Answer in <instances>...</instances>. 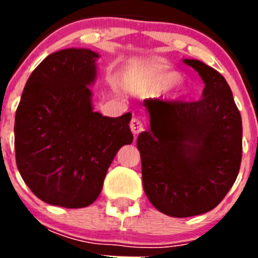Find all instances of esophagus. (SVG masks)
I'll return each mask as SVG.
<instances>
[{
	"label": "esophagus",
	"mask_w": 258,
	"mask_h": 258,
	"mask_svg": "<svg viewBox=\"0 0 258 258\" xmlns=\"http://www.w3.org/2000/svg\"><path fill=\"white\" fill-rule=\"evenodd\" d=\"M129 126H131V131L132 133L136 136V134H140L142 133L143 131H145V121H143L142 118L140 117H133L131 120V124H129Z\"/></svg>",
	"instance_id": "34e87169"
}]
</instances>
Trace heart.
I'll return each instance as SVG.
<instances>
[{"label":"heart","instance_id":"obj_1","mask_svg":"<svg viewBox=\"0 0 258 258\" xmlns=\"http://www.w3.org/2000/svg\"><path fill=\"white\" fill-rule=\"evenodd\" d=\"M182 81V75L177 71H160L154 74L149 80L150 85L155 86L156 89H170Z\"/></svg>","mask_w":258,"mask_h":258}]
</instances>
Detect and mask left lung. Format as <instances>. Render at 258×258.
<instances>
[{
    "mask_svg": "<svg viewBox=\"0 0 258 258\" xmlns=\"http://www.w3.org/2000/svg\"><path fill=\"white\" fill-rule=\"evenodd\" d=\"M206 84L198 102L149 99L151 131L138 136L145 192L172 217L206 213L222 202L241 163V116L229 84L200 60L184 59Z\"/></svg>",
    "mask_w": 258,
    "mask_h": 258,
    "instance_id": "1",
    "label": "left lung"
}]
</instances>
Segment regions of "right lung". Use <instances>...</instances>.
Wrapping results in <instances>:
<instances>
[{"instance_id":"obj_1","label":"right lung","mask_w":258,"mask_h":258,"mask_svg":"<svg viewBox=\"0 0 258 258\" xmlns=\"http://www.w3.org/2000/svg\"><path fill=\"white\" fill-rule=\"evenodd\" d=\"M97 52L50 54L29 76L15 115V159L23 181L51 206L84 208L97 200L120 147L133 142L132 115L94 112L89 85Z\"/></svg>"}]
</instances>
